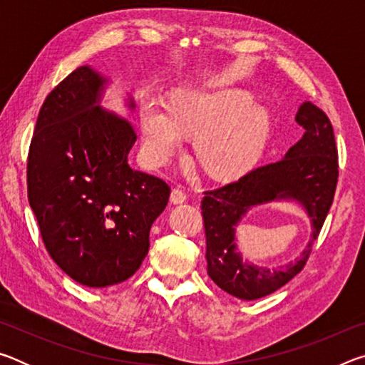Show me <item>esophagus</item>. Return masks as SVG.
Instances as JSON below:
<instances>
[{
	"label": "esophagus",
	"instance_id": "1",
	"mask_svg": "<svg viewBox=\"0 0 365 365\" xmlns=\"http://www.w3.org/2000/svg\"><path fill=\"white\" fill-rule=\"evenodd\" d=\"M170 201L174 202V205H183V202L187 201V193L180 188H174L170 193Z\"/></svg>",
	"mask_w": 365,
	"mask_h": 365
}]
</instances>
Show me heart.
<instances>
[{"label": "heart", "instance_id": "1", "mask_svg": "<svg viewBox=\"0 0 365 365\" xmlns=\"http://www.w3.org/2000/svg\"><path fill=\"white\" fill-rule=\"evenodd\" d=\"M143 156L151 168L174 156L185 135H196L193 153L207 175L232 178L256 163L269 137L267 109L250 91L182 90L170 106L146 100L140 109Z\"/></svg>", "mask_w": 365, "mask_h": 365}]
</instances>
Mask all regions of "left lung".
Listing matches in <instances>:
<instances>
[{"instance_id": "1", "label": "left lung", "mask_w": 365, "mask_h": 365, "mask_svg": "<svg viewBox=\"0 0 365 365\" xmlns=\"http://www.w3.org/2000/svg\"><path fill=\"white\" fill-rule=\"evenodd\" d=\"M294 119L306 132L280 160L251 170L225 187L206 191L202 197L207 274L235 298H264L298 275L330 211L338 180L333 127L324 110L311 101L301 103ZM283 200L299 204L312 222L307 248L277 269L250 263L237 250L236 227L252 207Z\"/></svg>"}]
</instances>
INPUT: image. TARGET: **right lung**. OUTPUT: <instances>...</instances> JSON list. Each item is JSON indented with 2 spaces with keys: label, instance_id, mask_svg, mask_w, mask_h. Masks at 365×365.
I'll list each match as a JSON object with an SVG mask.
<instances>
[{
  "label": "right lung",
  "instance_id": "1",
  "mask_svg": "<svg viewBox=\"0 0 365 365\" xmlns=\"http://www.w3.org/2000/svg\"><path fill=\"white\" fill-rule=\"evenodd\" d=\"M109 82L91 66L69 73L43 103L27 163L43 243L72 280L90 288L117 285L140 269L170 195L164 180L128 164L137 133L101 106ZM125 106L135 109L132 95Z\"/></svg>",
  "mask_w": 365,
  "mask_h": 365
}]
</instances>
